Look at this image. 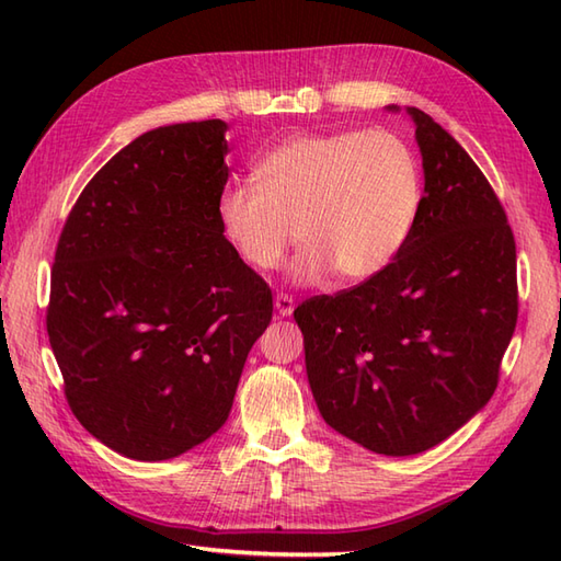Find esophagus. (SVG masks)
I'll list each match as a JSON object with an SVG mask.
<instances>
[{"label": "esophagus", "mask_w": 561, "mask_h": 561, "mask_svg": "<svg viewBox=\"0 0 561 561\" xmlns=\"http://www.w3.org/2000/svg\"><path fill=\"white\" fill-rule=\"evenodd\" d=\"M274 308H277L279 316H291L294 313V296L277 294L274 296Z\"/></svg>", "instance_id": "1"}]
</instances>
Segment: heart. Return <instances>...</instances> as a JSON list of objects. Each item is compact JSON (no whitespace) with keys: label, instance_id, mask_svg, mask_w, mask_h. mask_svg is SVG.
Returning a JSON list of instances; mask_svg holds the SVG:
<instances>
[{"label":"heart","instance_id":"obj_1","mask_svg":"<svg viewBox=\"0 0 561 561\" xmlns=\"http://www.w3.org/2000/svg\"><path fill=\"white\" fill-rule=\"evenodd\" d=\"M219 197L226 238L255 270H274L299 233L296 282L335 272L371 279L408 243L422 207V171L408 139L390 129L296 135Z\"/></svg>","mask_w":561,"mask_h":561}]
</instances>
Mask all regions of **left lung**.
Listing matches in <instances>:
<instances>
[{"label":"left lung","instance_id":"1","mask_svg":"<svg viewBox=\"0 0 561 561\" xmlns=\"http://www.w3.org/2000/svg\"><path fill=\"white\" fill-rule=\"evenodd\" d=\"M408 113L424 165L408 243L376 277L294 311L323 420L383 456L434 448L490 402L518 320L502 202L444 127Z\"/></svg>","mask_w":561,"mask_h":561}]
</instances>
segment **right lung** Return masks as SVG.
Listing matches in <instances>:
<instances>
[{"label":"right lung","mask_w":561,"mask_h":561,"mask_svg":"<svg viewBox=\"0 0 561 561\" xmlns=\"http://www.w3.org/2000/svg\"><path fill=\"white\" fill-rule=\"evenodd\" d=\"M224 121L129 141L59 233L47 337L81 426L135 460H169L224 426L272 289L226 241Z\"/></svg>","instance_id":"obj_1"}]
</instances>
